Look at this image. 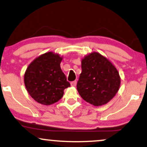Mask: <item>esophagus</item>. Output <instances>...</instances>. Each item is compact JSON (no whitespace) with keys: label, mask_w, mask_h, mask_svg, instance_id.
Instances as JSON below:
<instances>
[{"label":"esophagus","mask_w":147,"mask_h":147,"mask_svg":"<svg viewBox=\"0 0 147 147\" xmlns=\"http://www.w3.org/2000/svg\"><path fill=\"white\" fill-rule=\"evenodd\" d=\"M76 84H77V82H76V80H74V81H73V82H71V85L72 86H76Z\"/></svg>","instance_id":"esophagus-1"}]
</instances>
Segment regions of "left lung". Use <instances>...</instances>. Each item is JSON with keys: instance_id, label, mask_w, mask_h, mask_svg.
I'll return each mask as SVG.
<instances>
[{"instance_id": "1", "label": "left lung", "mask_w": 147, "mask_h": 147, "mask_svg": "<svg viewBox=\"0 0 147 147\" xmlns=\"http://www.w3.org/2000/svg\"><path fill=\"white\" fill-rule=\"evenodd\" d=\"M119 86V73L105 57L92 53L82 61L77 89L86 102L94 106L107 103L115 96Z\"/></svg>"}]
</instances>
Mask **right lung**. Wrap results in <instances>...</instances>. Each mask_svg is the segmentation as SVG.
<instances>
[{"label":"right lung","instance_id":"right-lung-1","mask_svg":"<svg viewBox=\"0 0 147 147\" xmlns=\"http://www.w3.org/2000/svg\"><path fill=\"white\" fill-rule=\"evenodd\" d=\"M62 57L49 52L34 60L26 69L24 83L36 101L49 105L59 100L63 90L70 86L60 67Z\"/></svg>","mask_w":147,"mask_h":147}]
</instances>
